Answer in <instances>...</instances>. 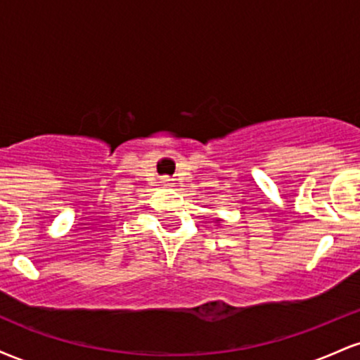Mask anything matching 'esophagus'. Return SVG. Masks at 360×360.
Segmentation results:
<instances>
[{"label":"esophagus","instance_id":"esophagus-1","mask_svg":"<svg viewBox=\"0 0 360 360\" xmlns=\"http://www.w3.org/2000/svg\"><path fill=\"white\" fill-rule=\"evenodd\" d=\"M160 183H162L164 186H171L172 183H171V179H169V177H164L162 181H160Z\"/></svg>","mask_w":360,"mask_h":360}]
</instances>
